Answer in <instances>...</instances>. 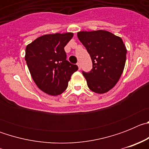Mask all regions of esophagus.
I'll list each match as a JSON object with an SVG mask.
<instances>
[{
  "label": "esophagus",
  "instance_id": "1",
  "mask_svg": "<svg viewBox=\"0 0 149 149\" xmlns=\"http://www.w3.org/2000/svg\"><path fill=\"white\" fill-rule=\"evenodd\" d=\"M77 66H78L79 70H80V69H81V63H80V62H78V63H77Z\"/></svg>",
  "mask_w": 149,
  "mask_h": 149
}]
</instances>
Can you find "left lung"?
I'll list each match as a JSON object with an SVG mask.
<instances>
[{
  "label": "left lung",
  "instance_id": "left-lung-1",
  "mask_svg": "<svg viewBox=\"0 0 149 149\" xmlns=\"http://www.w3.org/2000/svg\"><path fill=\"white\" fill-rule=\"evenodd\" d=\"M77 37L93 62L90 72H82L88 87L99 94L108 92L117 84L125 65L127 50L123 41L106 30L81 31Z\"/></svg>",
  "mask_w": 149,
  "mask_h": 149
}]
</instances>
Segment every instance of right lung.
<instances>
[{
    "mask_svg": "<svg viewBox=\"0 0 149 149\" xmlns=\"http://www.w3.org/2000/svg\"><path fill=\"white\" fill-rule=\"evenodd\" d=\"M72 36V33L47 34L26 48L25 60L30 74L38 87L47 94L63 93L72 74L78 69L66 60L64 50Z\"/></svg>",
    "mask_w": 149,
    "mask_h": 149,
    "instance_id": "right-lung-1",
    "label": "right lung"
}]
</instances>
